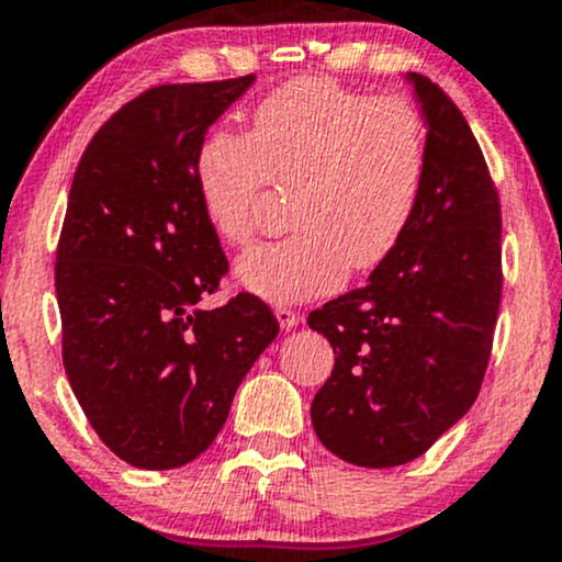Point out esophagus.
Listing matches in <instances>:
<instances>
[{"instance_id": "esophagus-1", "label": "esophagus", "mask_w": 562, "mask_h": 562, "mask_svg": "<svg viewBox=\"0 0 562 562\" xmlns=\"http://www.w3.org/2000/svg\"><path fill=\"white\" fill-rule=\"evenodd\" d=\"M274 317H277V322H280L282 330H290V327H295L301 322V314L293 312V308H288V306H277Z\"/></svg>"}]
</instances>
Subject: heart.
Segmentation results:
<instances>
[{
	"label": "heart",
	"mask_w": 562,
	"mask_h": 562,
	"mask_svg": "<svg viewBox=\"0 0 562 562\" xmlns=\"http://www.w3.org/2000/svg\"><path fill=\"white\" fill-rule=\"evenodd\" d=\"M423 108L327 76H299L263 94L248 134L214 128L195 153L203 214L224 243L248 248L269 184H293V232L250 250L237 280L272 301L330 293L348 269L389 261L415 222L428 182Z\"/></svg>",
	"instance_id": "obj_1"
}]
</instances>
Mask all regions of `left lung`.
<instances>
[{
  "mask_svg": "<svg viewBox=\"0 0 562 562\" xmlns=\"http://www.w3.org/2000/svg\"><path fill=\"white\" fill-rule=\"evenodd\" d=\"M428 121L415 222L370 282L308 314L335 367L312 402L319 441L351 465L425 454L479 396L502 301V209L465 115L409 74Z\"/></svg>",
  "mask_w": 562,
  "mask_h": 562,
  "instance_id": "obj_1",
  "label": "left lung"
}]
</instances>
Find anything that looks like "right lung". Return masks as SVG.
Returning a JSON list of instances; mask_svg holds the SVG:
<instances>
[{
    "label": "right lung",
    "mask_w": 562,
    "mask_h": 562,
    "mask_svg": "<svg viewBox=\"0 0 562 562\" xmlns=\"http://www.w3.org/2000/svg\"><path fill=\"white\" fill-rule=\"evenodd\" d=\"M250 83L145 89L97 128L74 173L55 254L63 364L94 434L134 468L203 454L280 333L254 293L200 306L229 261L200 205L195 153Z\"/></svg>",
    "instance_id": "1"
}]
</instances>
